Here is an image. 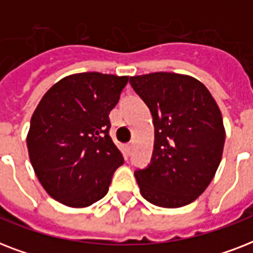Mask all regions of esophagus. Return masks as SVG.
<instances>
[{
  "instance_id": "esophagus-1",
  "label": "esophagus",
  "mask_w": 253,
  "mask_h": 253,
  "mask_svg": "<svg viewBox=\"0 0 253 253\" xmlns=\"http://www.w3.org/2000/svg\"><path fill=\"white\" fill-rule=\"evenodd\" d=\"M125 150H126L127 154H131V151H132V143H127V144H125Z\"/></svg>"
}]
</instances>
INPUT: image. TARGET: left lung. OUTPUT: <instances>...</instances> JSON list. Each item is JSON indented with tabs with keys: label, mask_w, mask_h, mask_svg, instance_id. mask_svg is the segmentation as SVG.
Returning <instances> with one entry per match:
<instances>
[{
	"label": "left lung",
	"mask_w": 253,
	"mask_h": 253,
	"mask_svg": "<svg viewBox=\"0 0 253 253\" xmlns=\"http://www.w3.org/2000/svg\"><path fill=\"white\" fill-rule=\"evenodd\" d=\"M150 107L155 143L151 164L135 172L140 194L160 208L196 201L215 176L223 154V119L215 99L188 75L155 72L130 77Z\"/></svg>",
	"instance_id": "1"
}]
</instances>
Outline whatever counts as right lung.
Instances as JSON below:
<instances>
[{"mask_svg":"<svg viewBox=\"0 0 253 253\" xmlns=\"http://www.w3.org/2000/svg\"><path fill=\"white\" fill-rule=\"evenodd\" d=\"M128 76L75 73L49 87L34 111L27 150L38 180L53 200L86 208L106 196L125 163L109 135V114Z\"/></svg>","mask_w":253,"mask_h":253,"instance_id":"obj_1","label":"right lung"}]
</instances>
